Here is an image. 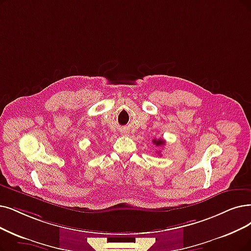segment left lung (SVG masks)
<instances>
[{
  "label": "left lung",
  "mask_w": 251,
  "mask_h": 251,
  "mask_svg": "<svg viewBox=\"0 0 251 251\" xmlns=\"http://www.w3.org/2000/svg\"><path fill=\"white\" fill-rule=\"evenodd\" d=\"M153 144H155L156 146H162L165 145V141L163 139H153Z\"/></svg>",
  "instance_id": "1"
}]
</instances>
